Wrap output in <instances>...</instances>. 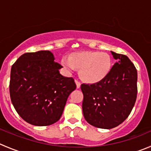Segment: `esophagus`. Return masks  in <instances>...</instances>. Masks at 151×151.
I'll return each mask as SVG.
<instances>
[{
	"instance_id": "1",
	"label": "esophagus",
	"mask_w": 151,
	"mask_h": 151,
	"mask_svg": "<svg viewBox=\"0 0 151 151\" xmlns=\"http://www.w3.org/2000/svg\"><path fill=\"white\" fill-rule=\"evenodd\" d=\"M75 83H76V85H77V88H80V86H81V83H80V82H79L78 80H75Z\"/></svg>"
}]
</instances>
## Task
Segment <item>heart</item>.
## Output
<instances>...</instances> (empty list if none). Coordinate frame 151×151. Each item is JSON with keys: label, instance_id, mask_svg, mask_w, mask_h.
<instances>
[{"label": "heart", "instance_id": "b5f03b06", "mask_svg": "<svg viewBox=\"0 0 151 151\" xmlns=\"http://www.w3.org/2000/svg\"><path fill=\"white\" fill-rule=\"evenodd\" d=\"M61 64L65 72L72 74L76 68L84 82L90 84L103 80L111 71L112 60L105 52H79L72 53L69 58L64 57Z\"/></svg>", "mask_w": 151, "mask_h": 151}]
</instances>
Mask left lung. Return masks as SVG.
<instances>
[{"instance_id": "left-lung-1", "label": "left lung", "mask_w": 151, "mask_h": 151, "mask_svg": "<svg viewBox=\"0 0 151 151\" xmlns=\"http://www.w3.org/2000/svg\"><path fill=\"white\" fill-rule=\"evenodd\" d=\"M117 60L108 75L93 84L81 85L83 113L90 125L111 129L131 114L137 99V71L127 56L111 52Z\"/></svg>"}]
</instances>
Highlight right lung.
I'll return each mask as SVG.
<instances>
[{
  "instance_id": "obj_1",
  "label": "right lung",
  "mask_w": 151,
  "mask_h": 151,
  "mask_svg": "<svg viewBox=\"0 0 151 151\" xmlns=\"http://www.w3.org/2000/svg\"><path fill=\"white\" fill-rule=\"evenodd\" d=\"M50 51L25 53L11 68L9 93L20 117L31 125L46 126L60 119L67 99L76 89L72 77L60 73Z\"/></svg>"
}]
</instances>
